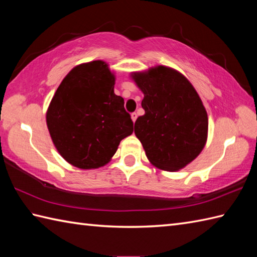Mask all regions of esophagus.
Instances as JSON below:
<instances>
[{
    "label": "esophagus",
    "instance_id": "34e87169",
    "mask_svg": "<svg viewBox=\"0 0 257 257\" xmlns=\"http://www.w3.org/2000/svg\"><path fill=\"white\" fill-rule=\"evenodd\" d=\"M137 117H138L137 112H133V113H132V119H133V121H134V122L136 121V119H137Z\"/></svg>",
    "mask_w": 257,
    "mask_h": 257
}]
</instances>
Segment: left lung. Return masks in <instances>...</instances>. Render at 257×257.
<instances>
[{
    "mask_svg": "<svg viewBox=\"0 0 257 257\" xmlns=\"http://www.w3.org/2000/svg\"><path fill=\"white\" fill-rule=\"evenodd\" d=\"M133 77L145 95V114L136 120L135 134L147 158L162 170L182 169L206 141L207 114L198 92L184 76L165 66Z\"/></svg>",
    "mask_w": 257,
    "mask_h": 257,
    "instance_id": "obj_1",
    "label": "left lung"
}]
</instances>
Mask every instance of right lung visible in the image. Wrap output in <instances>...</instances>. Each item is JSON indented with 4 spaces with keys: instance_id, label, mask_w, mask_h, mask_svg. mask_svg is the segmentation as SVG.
Instances as JSON below:
<instances>
[{
    "instance_id": "obj_1",
    "label": "right lung",
    "mask_w": 257,
    "mask_h": 257,
    "mask_svg": "<svg viewBox=\"0 0 257 257\" xmlns=\"http://www.w3.org/2000/svg\"><path fill=\"white\" fill-rule=\"evenodd\" d=\"M114 77L107 64L95 61L69 72L46 113L54 145L65 160L80 169L99 168L116 154L134 122L114 95Z\"/></svg>"
}]
</instances>
